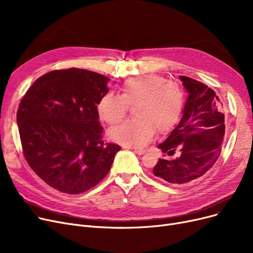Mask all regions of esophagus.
Returning <instances> with one entry per match:
<instances>
[{"mask_svg":"<svg viewBox=\"0 0 253 253\" xmlns=\"http://www.w3.org/2000/svg\"><path fill=\"white\" fill-rule=\"evenodd\" d=\"M134 151V153H136L137 155H143L145 153V150H142V149H132Z\"/></svg>","mask_w":253,"mask_h":253,"instance_id":"obj_1","label":"esophagus"}]
</instances>
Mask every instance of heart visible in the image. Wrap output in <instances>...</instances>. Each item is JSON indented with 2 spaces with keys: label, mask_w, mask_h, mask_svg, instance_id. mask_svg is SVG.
Listing matches in <instances>:
<instances>
[{
  "label": "heart",
  "mask_w": 253,
  "mask_h": 253,
  "mask_svg": "<svg viewBox=\"0 0 253 253\" xmlns=\"http://www.w3.org/2000/svg\"><path fill=\"white\" fill-rule=\"evenodd\" d=\"M184 92L175 81H165L157 75L132 78L123 84L120 95H104L98 103L100 118L118 124L125 118L128 106H134L135 119L109 130L111 140L132 148H142L159 132L174 127L182 113Z\"/></svg>",
  "instance_id": "1"
}]
</instances>
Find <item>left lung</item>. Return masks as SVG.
Here are the masks:
<instances>
[{"label": "left lung", "mask_w": 253, "mask_h": 253, "mask_svg": "<svg viewBox=\"0 0 253 253\" xmlns=\"http://www.w3.org/2000/svg\"><path fill=\"white\" fill-rule=\"evenodd\" d=\"M189 93L178 125L158 145L174 159H159L154 175L171 184L192 183L206 175L219 158L224 135V115L215 92L207 85L179 76Z\"/></svg>", "instance_id": "obj_1"}]
</instances>
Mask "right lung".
<instances>
[{
	"label": "right lung",
	"mask_w": 253,
	"mask_h": 253,
	"mask_svg": "<svg viewBox=\"0 0 253 253\" xmlns=\"http://www.w3.org/2000/svg\"><path fill=\"white\" fill-rule=\"evenodd\" d=\"M109 81L86 70L53 71L21 99L17 124L24 158L53 189L82 194L109 173L121 149L101 139L97 105Z\"/></svg>",
	"instance_id": "right-lung-1"
}]
</instances>
